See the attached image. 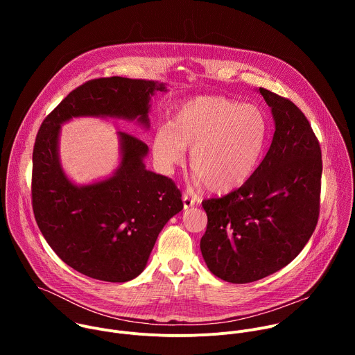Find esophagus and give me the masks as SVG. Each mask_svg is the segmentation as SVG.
Instances as JSON below:
<instances>
[{"mask_svg":"<svg viewBox=\"0 0 355 355\" xmlns=\"http://www.w3.org/2000/svg\"><path fill=\"white\" fill-rule=\"evenodd\" d=\"M182 204H184V209H188V208L195 205V199L192 196H189L188 193H184L182 195Z\"/></svg>","mask_w":355,"mask_h":355,"instance_id":"1","label":"esophagus"}]
</instances>
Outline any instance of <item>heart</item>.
<instances>
[{
  "label": "heart",
  "mask_w": 355,
  "mask_h": 355,
  "mask_svg": "<svg viewBox=\"0 0 355 355\" xmlns=\"http://www.w3.org/2000/svg\"><path fill=\"white\" fill-rule=\"evenodd\" d=\"M268 121L251 104L225 96H198L175 111L168 126L155 133L151 148L159 170L173 174L189 166L199 181L214 193H227L256 173L267 146Z\"/></svg>",
  "instance_id": "heart-1"
}]
</instances>
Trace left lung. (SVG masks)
Returning a JSON list of instances; mask_svg holds the SVG:
<instances>
[{"instance_id":"8db88e82","label":"left lung","mask_w":355,"mask_h":355,"mask_svg":"<svg viewBox=\"0 0 355 355\" xmlns=\"http://www.w3.org/2000/svg\"><path fill=\"white\" fill-rule=\"evenodd\" d=\"M275 132L261 164L239 189L202 202L207 232L200 252L209 271L232 284L254 282L288 266L319 218L322 151L292 101L266 88Z\"/></svg>"}]
</instances>
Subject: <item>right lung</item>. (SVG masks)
Instances as JSON below:
<instances>
[{
	"label": "right lung",
	"instance_id": "obj_1",
	"mask_svg": "<svg viewBox=\"0 0 355 355\" xmlns=\"http://www.w3.org/2000/svg\"><path fill=\"white\" fill-rule=\"evenodd\" d=\"M164 83L125 77L96 78L71 91L43 121L33 147L32 207L36 223L56 254L99 281L126 282L147 264L159 233L184 205L175 184L148 171V147L118 132L121 163L112 175L74 184L59 157L63 123L73 118H118L148 129L150 99Z\"/></svg>",
	"mask_w": 355,
	"mask_h": 355
}]
</instances>
